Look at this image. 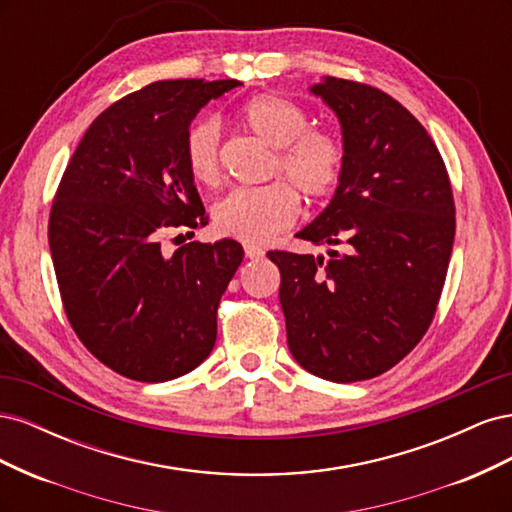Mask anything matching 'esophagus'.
<instances>
[{
	"instance_id": "obj_1",
	"label": "esophagus",
	"mask_w": 512,
	"mask_h": 512,
	"mask_svg": "<svg viewBox=\"0 0 512 512\" xmlns=\"http://www.w3.org/2000/svg\"><path fill=\"white\" fill-rule=\"evenodd\" d=\"M243 250H245V256L250 258V260H258V258L265 256V250H262L260 245H252V243H247V245L243 247Z\"/></svg>"
}]
</instances>
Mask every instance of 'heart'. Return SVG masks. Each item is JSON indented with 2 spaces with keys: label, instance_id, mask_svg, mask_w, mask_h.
Returning a JSON list of instances; mask_svg holds the SVG:
<instances>
[{
  "label": "heart",
  "instance_id": "obj_1",
  "mask_svg": "<svg viewBox=\"0 0 512 512\" xmlns=\"http://www.w3.org/2000/svg\"><path fill=\"white\" fill-rule=\"evenodd\" d=\"M239 121L275 153V173H282L307 198L329 196L344 173L346 153L339 138L309 130L303 108L284 96H256L239 108ZM185 158L192 177L213 185L222 170V132L215 119H203L190 130ZM299 194L277 181L265 188H237L224 194L211 209L218 235L243 243L269 241L294 224Z\"/></svg>",
  "mask_w": 512,
  "mask_h": 512
}]
</instances>
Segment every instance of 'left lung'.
<instances>
[{
  "label": "left lung",
  "instance_id": "obj_1",
  "mask_svg": "<svg viewBox=\"0 0 512 512\" xmlns=\"http://www.w3.org/2000/svg\"><path fill=\"white\" fill-rule=\"evenodd\" d=\"M309 94L335 113L346 162L329 205L294 237L344 254L267 256L282 273L294 361L322 380H369L404 359L436 314L453 192L427 130L384 91L322 76Z\"/></svg>",
  "mask_w": 512,
  "mask_h": 512
}]
</instances>
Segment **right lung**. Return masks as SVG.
Masks as SVG:
<instances>
[{
    "label": "right lung",
    "mask_w": 512,
    "mask_h": 512,
    "mask_svg": "<svg viewBox=\"0 0 512 512\" xmlns=\"http://www.w3.org/2000/svg\"><path fill=\"white\" fill-rule=\"evenodd\" d=\"M239 85L158 81L121 98L91 123L59 183L49 247L68 320L126 378L175 380L215 346L243 247L192 241L164 256L160 237L205 224L185 141L200 108Z\"/></svg>",
    "instance_id": "right-lung-1"
}]
</instances>
